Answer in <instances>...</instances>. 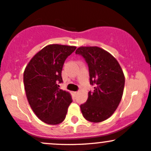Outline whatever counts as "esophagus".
Listing matches in <instances>:
<instances>
[{
    "instance_id": "34e87169",
    "label": "esophagus",
    "mask_w": 151,
    "mask_h": 151,
    "mask_svg": "<svg viewBox=\"0 0 151 151\" xmlns=\"http://www.w3.org/2000/svg\"><path fill=\"white\" fill-rule=\"evenodd\" d=\"M73 96H77V94H78V92L77 91H75V92H73Z\"/></svg>"
}]
</instances>
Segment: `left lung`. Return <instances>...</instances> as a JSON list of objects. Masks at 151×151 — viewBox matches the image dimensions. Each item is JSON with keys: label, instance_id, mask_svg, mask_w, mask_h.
Here are the masks:
<instances>
[{"label": "left lung", "instance_id": "left-lung-1", "mask_svg": "<svg viewBox=\"0 0 151 151\" xmlns=\"http://www.w3.org/2000/svg\"><path fill=\"white\" fill-rule=\"evenodd\" d=\"M88 64L90 83L86 102L80 106L83 117L100 122L114 114L122 97L124 76L119 63L106 50L98 47H80L76 51Z\"/></svg>", "mask_w": 151, "mask_h": 151}]
</instances>
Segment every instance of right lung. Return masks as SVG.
<instances>
[{
  "label": "right lung",
  "instance_id": "obj_1",
  "mask_svg": "<svg viewBox=\"0 0 151 151\" xmlns=\"http://www.w3.org/2000/svg\"><path fill=\"white\" fill-rule=\"evenodd\" d=\"M76 49L75 46L49 45L37 53L24 72L27 100L37 117L49 124L64 120L72 102L68 92L59 88L65 60Z\"/></svg>",
  "mask_w": 151,
  "mask_h": 151
}]
</instances>
